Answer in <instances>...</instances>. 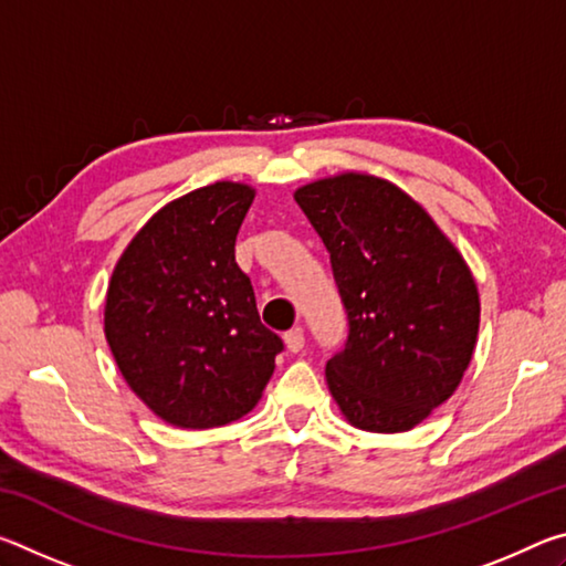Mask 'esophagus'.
Here are the masks:
<instances>
[{"instance_id":"1","label":"esophagus","mask_w":566,"mask_h":566,"mask_svg":"<svg viewBox=\"0 0 566 566\" xmlns=\"http://www.w3.org/2000/svg\"><path fill=\"white\" fill-rule=\"evenodd\" d=\"M284 344H286V349H290L292 354L302 352L304 349V329L302 327H294V329L286 332L284 334Z\"/></svg>"}]
</instances>
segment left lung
Here are the masks:
<instances>
[{
    "label": "left lung",
    "instance_id": "1",
    "mask_svg": "<svg viewBox=\"0 0 566 566\" xmlns=\"http://www.w3.org/2000/svg\"><path fill=\"white\" fill-rule=\"evenodd\" d=\"M296 205L327 247L349 337L327 361L339 411L364 432H409L454 395L479 334L464 256L427 209L367 171L310 181Z\"/></svg>",
    "mask_w": 566,
    "mask_h": 566
}]
</instances>
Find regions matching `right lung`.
<instances>
[{"instance_id":"obj_1","label":"right lung","mask_w":566,"mask_h":566,"mask_svg":"<svg viewBox=\"0 0 566 566\" xmlns=\"http://www.w3.org/2000/svg\"><path fill=\"white\" fill-rule=\"evenodd\" d=\"M252 202L242 181L189 191L134 234L112 272L104 337L129 389L171 427L242 419L284 347L234 262Z\"/></svg>"}]
</instances>
